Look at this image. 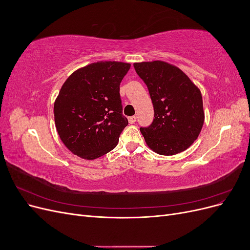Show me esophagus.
I'll use <instances>...</instances> for the list:
<instances>
[{"mask_svg":"<svg viewBox=\"0 0 250 250\" xmlns=\"http://www.w3.org/2000/svg\"><path fill=\"white\" fill-rule=\"evenodd\" d=\"M128 121H129L130 124H133L135 123V121H137V116H132V117H129L128 118Z\"/></svg>","mask_w":250,"mask_h":250,"instance_id":"1","label":"esophagus"}]
</instances>
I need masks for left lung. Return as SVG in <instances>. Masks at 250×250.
I'll use <instances>...</instances> for the list:
<instances>
[{
  "instance_id": "obj_1",
  "label": "left lung",
  "mask_w": 250,
  "mask_h": 250,
  "mask_svg": "<svg viewBox=\"0 0 250 250\" xmlns=\"http://www.w3.org/2000/svg\"><path fill=\"white\" fill-rule=\"evenodd\" d=\"M146 83L154 108L153 122L141 127L148 147L161 155H174L197 140L204 122L200 89L177 66L162 60L133 63Z\"/></svg>"
}]
</instances>
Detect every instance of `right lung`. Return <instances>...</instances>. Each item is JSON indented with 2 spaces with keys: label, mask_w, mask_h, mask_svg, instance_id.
Returning <instances> with one entry per match:
<instances>
[{
  "label": "right lung",
  "mask_w": 250,
  "mask_h": 250,
  "mask_svg": "<svg viewBox=\"0 0 250 250\" xmlns=\"http://www.w3.org/2000/svg\"><path fill=\"white\" fill-rule=\"evenodd\" d=\"M130 63L97 62L75 71L54 102L60 140L72 153L96 160L118 145L128 125L122 113L120 83Z\"/></svg>",
  "instance_id": "obj_1"
}]
</instances>
